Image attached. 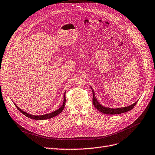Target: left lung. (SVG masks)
I'll return each mask as SVG.
<instances>
[{
  "label": "left lung",
  "instance_id": "left-lung-1",
  "mask_svg": "<svg viewBox=\"0 0 155 155\" xmlns=\"http://www.w3.org/2000/svg\"><path fill=\"white\" fill-rule=\"evenodd\" d=\"M91 87V89L92 92V103L94 106V107L96 108L99 110L100 112H101L104 114H107V115H115V114H121V113H124L127 111H130L133 107L135 106L136 103H137L138 100L135 103H134L130 106H127L125 107H117V108H112V107H106L104 106H103L101 104H100L97 99H96L95 96V94H94V92L92 89V88Z\"/></svg>",
  "mask_w": 155,
  "mask_h": 155
}]
</instances>
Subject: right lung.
<instances>
[{"mask_svg": "<svg viewBox=\"0 0 155 155\" xmlns=\"http://www.w3.org/2000/svg\"><path fill=\"white\" fill-rule=\"evenodd\" d=\"M66 92V91H65ZM65 92L64 93L63 95V103L62 106L59 107V108L56 111H54L51 113H48V114H45V115H31L30 113H26L24 111H23L21 109H20L19 107L16 104L15 106H16V107L18 108V110L21 112V113H23L24 115H25L26 117H27L31 119H33V120H46V119H49L51 118L54 117L57 115H58L60 113H61V111L63 110V109L64 108V106H65V103H66V97H65Z\"/></svg>", "mask_w": 155, "mask_h": 155, "instance_id": "obj_1", "label": "right lung"}]
</instances>
